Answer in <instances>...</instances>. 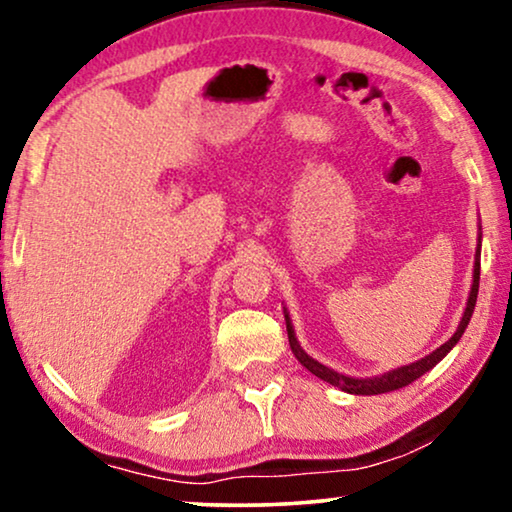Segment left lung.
<instances>
[{
  "label": "left lung",
  "instance_id": "1",
  "mask_svg": "<svg viewBox=\"0 0 512 512\" xmlns=\"http://www.w3.org/2000/svg\"><path fill=\"white\" fill-rule=\"evenodd\" d=\"M482 237V235H480ZM478 286H480V242H478V249H475V265H473V284H471V293H468V303H466V310H464V317H461L457 331L450 340L445 342V345H440L436 352H431L429 356H424V359H419L415 363H410V366H401V368H394L389 370V373L384 375H375V377H349V375H342L338 370L324 366V363L314 361L310 354L305 352L303 347L298 345V338L296 333H293V324L289 319V312L284 310V317H286V331H289V345H291V352L296 354V359L303 363V366L310 370L312 375H317L319 380H324L328 384H333V387H338L342 391H347V394H356V396H375V394H387V391H396V389H403L408 387L417 380V377H422L424 373H429V370L436 366L438 361H443L447 352L457 345L461 340V335H464L468 321L473 317V310H475V300H478Z\"/></svg>",
  "mask_w": 512,
  "mask_h": 512
}]
</instances>
